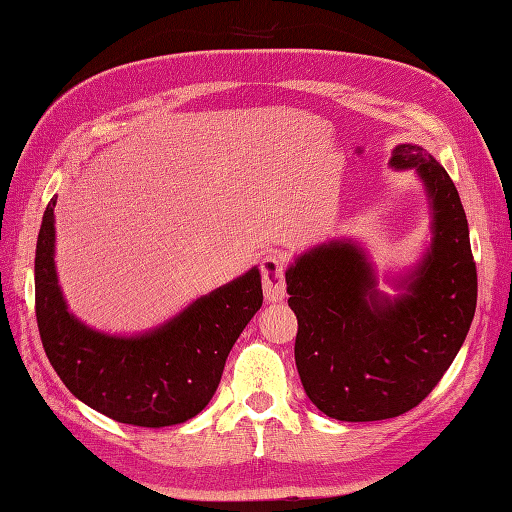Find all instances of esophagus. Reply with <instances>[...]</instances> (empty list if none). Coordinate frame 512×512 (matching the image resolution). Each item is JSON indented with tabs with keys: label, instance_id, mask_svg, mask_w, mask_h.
<instances>
[{
	"label": "esophagus",
	"instance_id": "34e87169",
	"mask_svg": "<svg viewBox=\"0 0 512 512\" xmlns=\"http://www.w3.org/2000/svg\"><path fill=\"white\" fill-rule=\"evenodd\" d=\"M261 285H264V296L268 301L277 303L285 296V261L281 255L270 253L259 264Z\"/></svg>",
	"mask_w": 512,
	"mask_h": 512
}]
</instances>
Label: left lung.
I'll list each match as a JSON object with an SVG mask.
<instances>
[{"mask_svg":"<svg viewBox=\"0 0 512 512\" xmlns=\"http://www.w3.org/2000/svg\"><path fill=\"white\" fill-rule=\"evenodd\" d=\"M390 163L417 168L434 211L432 251L408 283L410 294L379 299L371 264L340 242L314 248L285 272L299 320L301 384L338 421H382L417 408L454 362L478 303L469 224L454 181L412 144L392 150Z\"/></svg>","mask_w":512,"mask_h":512,"instance_id":"obj_1","label":"left lung"}]
</instances>
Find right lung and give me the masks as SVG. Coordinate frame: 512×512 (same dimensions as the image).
Listing matches in <instances>:
<instances>
[{"mask_svg":"<svg viewBox=\"0 0 512 512\" xmlns=\"http://www.w3.org/2000/svg\"><path fill=\"white\" fill-rule=\"evenodd\" d=\"M54 207L47 202L34 257V312L47 360L89 408L139 427L176 425L211 401L229 351L264 301L259 270L202 296L141 338H111L67 312L54 270Z\"/></svg>","mask_w":512,"mask_h":512,"instance_id":"add662e5","label":"right lung"}]
</instances>
